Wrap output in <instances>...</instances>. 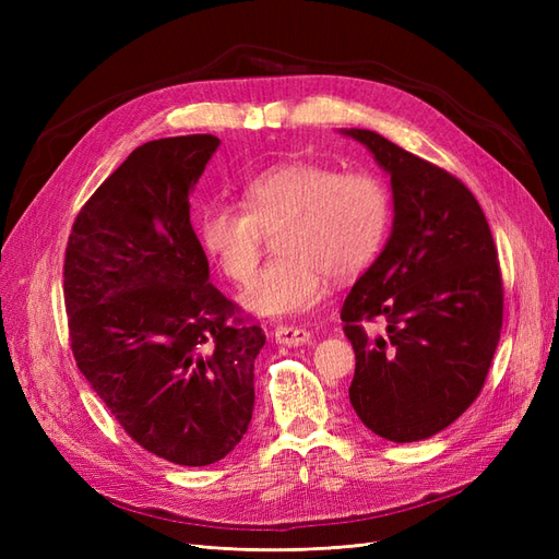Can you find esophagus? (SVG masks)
Wrapping results in <instances>:
<instances>
[{
    "label": "esophagus",
    "mask_w": 559,
    "mask_h": 559,
    "mask_svg": "<svg viewBox=\"0 0 559 559\" xmlns=\"http://www.w3.org/2000/svg\"><path fill=\"white\" fill-rule=\"evenodd\" d=\"M273 335H275V343L286 345V347H298V345H306L312 341V333L306 329H298V326H277Z\"/></svg>",
    "instance_id": "esophagus-1"
}]
</instances>
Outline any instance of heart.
I'll return each instance as SVG.
<instances>
[{"label":"heart","mask_w":559,"mask_h":559,"mask_svg":"<svg viewBox=\"0 0 559 559\" xmlns=\"http://www.w3.org/2000/svg\"><path fill=\"white\" fill-rule=\"evenodd\" d=\"M389 214V193L376 175L294 160L251 177L245 207L212 202L202 210L198 238L228 280L247 282L263 233L280 227V257L251 277L242 306L261 317H292L326 296L329 275L347 280L376 259Z\"/></svg>","instance_id":"1"}]
</instances>
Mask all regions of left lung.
I'll list each match as a JSON object with an SVG mask.
<instances>
[{"mask_svg": "<svg viewBox=\"0 0 559 559\" xmlns=\"http://www.w3.org/2000/svg\"><path fill=\"white\" fill-rule=\"evenodd\" d=\"M392 177L394 224L376 263L352 286L341 319L357 368L349 403L394 443L443 431L478 399L503 321L497 247L478 200L429 160L349 128ZM385 321L370 338L364 320Z\"/></svg>", "mask_w": 559, "mask_h": 559, "instance_id": "left-lung-1", "label": "left lung"}]
</instances>
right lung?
Segmentation results:
<instances>
[{
	"label": "right lung",
	"mask_w": 559,
	"mask_h": 559,
	"mask_svg": "<svg viewBox=\"0 0 559 559\" xmlns=\"http://www.w3.org/2000/svg\"><path fill=\"white\" fill-rule=\"evenodd\" d=\"M214 134L138 146L81 207L64 251L76 366L160 460L207 466L247 433L265 335L210 282L189 195Z\"/></svg>",
	"instance_id": "1"
}]
</instances>
